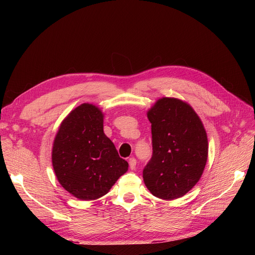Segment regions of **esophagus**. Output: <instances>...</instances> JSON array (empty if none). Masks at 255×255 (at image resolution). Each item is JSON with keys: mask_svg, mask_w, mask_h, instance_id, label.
I'll use <instances>...</instances> for the list:
<instances>
[{"mask_svg": "<svg viewBox=\"0 0 255 255\" xmlns=\"http://www.w3.org/2000/svg\"><path fill=\"white\" fill-rule=\"evenodd\" d=\"M129 166L131 169H135L136 167V159L134 157L129 158Z\"/></svg>", "mask_w": 255, "mask_h": 255, "instance_id": "1", "label": "esophagus"}]
</instances>
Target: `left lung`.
<instances>
[{"instance_id":"8db88e82","label":"left lung","mask_w":255,"mask_h":255,"mask_svg":"<svg viewBox=\"0 0 255 255\" xmlns=\"http://www.w3.org/2000/svg\"><path fill=\"white\" fill-rule=\"evenodd\" d=\"M152 124L153 155L143 169L144 185L161 199H176L190 191L208 160V136L192 106L162 97L146 113Z\"/></svg>"}]
</instances>
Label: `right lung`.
Instances as JSON below:
<instances>
[{
	"mask_svg": "<svg viewBox=\"0 0 255 255\" xmlns=\"http://www.w3.org/2000/svg\"><path fill=\"white\" fill-rule=\"evenodd\" d=\"M104 114L83 103L67 116L52 143L51 162L63 188L82 200L100 198L128 170L114 142L104 134Z\"/></svg>",
	"mask_w": 255,
	"mask_h": 255,
	"instance_id": "1",
	"label": "right lung"
}]
</instances>
